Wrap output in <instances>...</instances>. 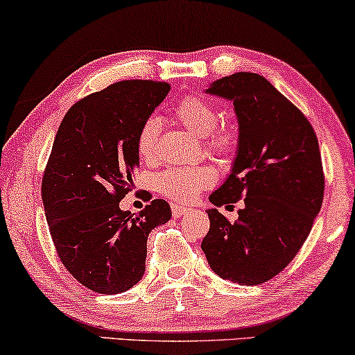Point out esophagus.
Here are the masks:
<instances>
[{
    "instance_id": "34e87169",
    "label": "esophagus",
    "mask_w": 355,
    "mask_h": 355,
    "mask_svg": "<svg viewBox=\"0 0 355 355\" xmlns=\"http://www.w3.org/2000/svg\"><path fill=\"white\" fill-rule=\"evenodd\" d=\"M171 211H173L174 218H181V216L186 215V213H189V208L182 207V205H178V203H173Z\"/></svg>"
}]
</instances>
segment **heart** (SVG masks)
I'll list each match as a JSON object with an SVG mask.
<instances>
[{
  "instance_id": "b5f03b06",
  "label": "heart",
  "mask_w": 355,
  "mask_h": 355,
  "mask_svg": "<svg viewBox=\"0 0 355 355\" xmlns=\"http://www.w3.org/2000/svg\"><path fill=\"white\" fill-rule=\"evenodd\" d=\"M174 116L184 128L196 135H207L208 148L216 153H225L234 142V129L230 125H218V113L210 103L197 96H189L179 101L174 108ZM162 121L157 116H150L140 125L135 145L140 158L152 162L158 152V135ZM213 174L207 166L187 164L174 166L157 176V189L164 197L176 202H192L198 197L203 187L210 186Z\"/></svg>"
}]
</instances>
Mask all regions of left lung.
Wrapping results in <instances>:
<instances>
[{
	"mask_svg": "<svg viewBox=\"0 0 355 355\" xmlns=\"http://www.w3.org/2000/svg\"><path fill=\"white\" fill-rule=\"evenodd\" d=\"M205 94L230 100L239 125L231 173L210 202L221 207L242 198L244 207L234 223L208 208L202 250L223 279L257 286L289 265L322 208L318 140L307 118L263 76L236 72L211 82Z\"/></svg>",
	"mask_w": 355,
	"mask_h": 355,
	"instance_id": "obj_1",
	"label": "left lung"
}]
</instances>
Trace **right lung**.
I'll return each mask as SVG.
<instances>
[{"instance_id":"1","label":"right lung","mask_w":355,"mask_h":355,"mask_svg":"<svg viewBox=\"0 0 355 355\" xmlns=\"http://www.w3.org/2000/svg\"><path fill=\"white\" fill-rule=\"evenodd\" d=\"M168 92L166 82H116L71 106L53 142L42 182L51 239L66 270L95 293L137 284L150 231L171 220L163 198L137 216L119 208L139 168L140 125Z\"/></svg>"}]
</instances>
